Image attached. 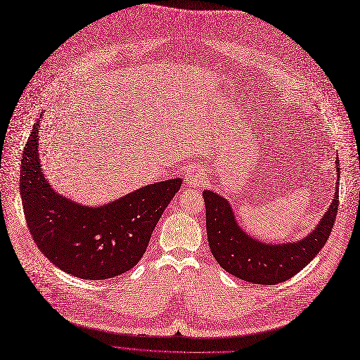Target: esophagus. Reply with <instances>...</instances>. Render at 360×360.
<instances>
[{"label": "esophagus", "mask_w": 360, "mask_h": 360, "mask_svg": "<svg viewBox=\"0 0 360 360\" xmlns=\"http://www.w3.org/2000/svg\"><path fill=\"white\" fill-rule=\"evenodd\" d=\"M205 181V173L202 167H193L186 174V184L191 186H202Z\"/></svg>", "instance_id": "obj_1"}]
</instances>
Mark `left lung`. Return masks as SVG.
Instances as JSON below:
<instances>
[{
  "label": "left lung",
  "mask_w": 360,
  "mask_h": 360,
  "mask_svg": "<svg viewBox=\"0 0 360 360\" xmlns=\"http://www.w3.org/2000/svg\"><path fill=\"white\" fill-rule=\"evenodd\" d=\"M202 195L207 208L208 243L217 262L237 278L264 285L287 281L315 258L328 240L338 210L337 189L331 207L309 236L296 243L266 245L243 233L224 198L211 191Z\"/></svg>",
  "instance_id": "1"
}]
</instances>
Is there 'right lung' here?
Wrapping results in <instances>:
<instances>
[{
    "mask_svg": "<svg viewBox=\"0 0 360 360\" xmlns=\"http://www.w3.org/2000/svg\"><path fill=\"white\" fill-rule=\"evenodd\" d=\"M33 126L20 167V195L33 242L56 266L82 280H107L141 261L181 179L148 184L99 208L82 207L46 183Z\"/></svg>",
    "mask_w": 360,
    "mask_h": 360,
    "instance_id": "obj_1",
    "label": "right lung"
}]
</instances>
